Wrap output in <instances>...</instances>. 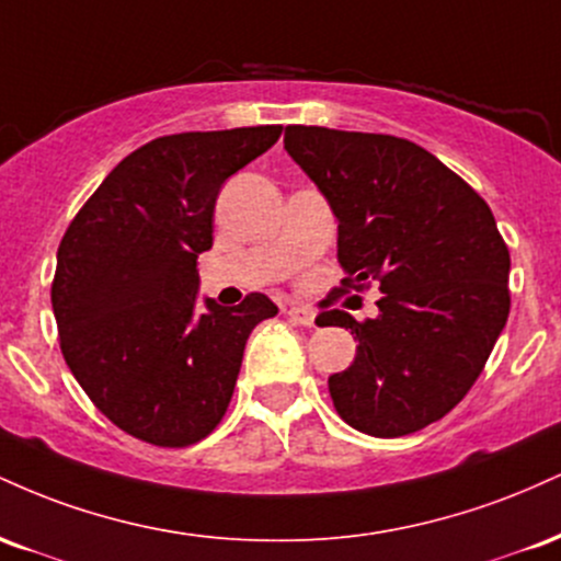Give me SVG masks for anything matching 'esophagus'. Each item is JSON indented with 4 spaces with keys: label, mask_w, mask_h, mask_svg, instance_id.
Listing matches in <instances>:
<instances>
[{
    "label": "esophagus",
    "mask_w": 561,
    "mask_h": 561,
    "mask_svg": "<svg viewBox=\"0 0 561 561\" xmlns=\"http://www.w3.org/2000/svg\"><path fill=\"white\" fill-rule=\"evenodd\" d=\"M285 313L289 317V321H295V324H302V327H313V321H317V313L306 306H285Z\"/></svg>",
    "instance_id": "esophagus-1"
}]
</instances>
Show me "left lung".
Masks as SVG:
<instances>
[{"instance_id": "obj_1", "label": "left lung", "mask_w": 561, "mask_h": 561, "mask_svg": "<svg viewBox=\"0 0 561 561\" xmlns=\"http://www.w3.org/2000/svg\"><path fill=\"white\" fill-rule=\"evenodd\" d=\"M285 150L337 218L345 287L377 282L375 319L324 311L356 334L330 377L353 430L401 437L467 396L508 317V248L488 203L433 152L390 134L287 126Z\"/></svg>"}]
</instances>
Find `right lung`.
Listing matches in <instances>:
<instances>
[{
	"label": "right lung",
	"instance_id": "obj_1",
	"mask_svg": "<svg viewBox=\"0 0 561 561\" xmlns=\"http://www.w3.org/2000/svg\"><path fill=\"white\" fill-rule=\"evenodd\" d=\"M279 134L248 126L147 141L107 173L57 248L62 356L96 409L139 440L184 448L214 433L250 332L279 311L261 293L197 306L218 192Z\"/></svg>",
	"mask_w": 561,
	"mask_h": 561
}]
</instances>
